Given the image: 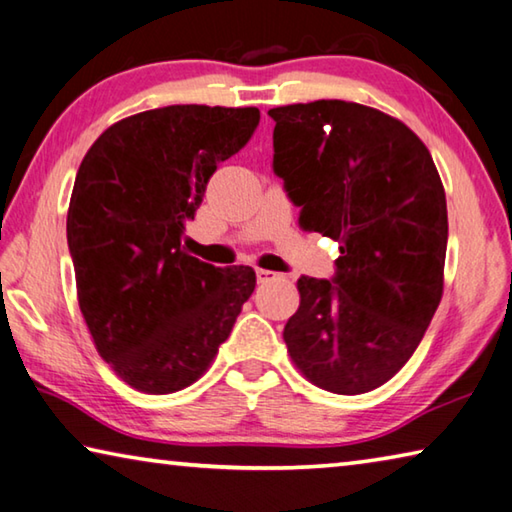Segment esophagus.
<instances>
[{"label": "esophagus", "mask_w": 512, "mask_h": 512, "mask_svg": "<svg viewBox=\"0 0 512 512\" xmlns=\"http://www.w3.org/2000/svg\"><path fill=\"white\" fill-rule=\"evenodd\" d=\"M276 276V272H272V270H263V267H258L256 270V279H258V283H267V281H272Z\"/></svg>", "instance_id": "1"}]
</instances>
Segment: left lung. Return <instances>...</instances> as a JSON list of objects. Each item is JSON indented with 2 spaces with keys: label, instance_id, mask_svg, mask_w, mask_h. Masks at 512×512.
Segmentation results:
<instances>
[{
  "label": "left lung",
  "instance_id": "left-lung-1",
  "mask_svg": "<svg viewBox=\"0 0 512 512\" xmlns=\"http://www.w3.org/2000/svg\"><path fill=\"white\" fill-rule=\"evenodd\" d=\"M274 172L299 224L340 242L333 281L301 276L283 340L317 388L360 395L390 381L445 288L447 199L404 122L342 99L270 108Z\"/></svg>",
  "mask_w": 512,
  "mask_h": 512
}]
</instances>
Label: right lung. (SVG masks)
<instances>
[{"instance_id": "right-lung-1", "label": "right lung", "mask_w": 512, "mask_h": 512, "mask_svg": "<svg viewBox=\"0 0 512 512\" xmlns=\"http://www.w3.org/2000/svg\"><path fill=\"white\" fill-rule=\"evenodd\" d=\"M258 120L256 106L154 108L115 122L83 156L67 208L79 308L131 388L170 395L195 383L256 288L249 265L201 263L181 236Z\"/></svg>"}]
</instances>
